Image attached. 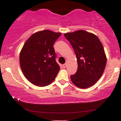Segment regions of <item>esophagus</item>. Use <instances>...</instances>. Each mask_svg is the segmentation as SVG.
I'll use <instances>...</instances> for the list:
<instances>
[{
    "label": "esophagus",
    "instance_id": "obj_1",
    "mask_svg": "<svg viewBox=\"0 0 121 121\" xmlns=\"http://www.w3.org/2000/svg\"><path fill=\"white\" fill-rule=\"evenodd\" d=\"M67 63H65L64 64H63V68H65V67H67Z\"/></svg>",
    "mask_w": 121,
    "mask_h": 121
}]
</instances>
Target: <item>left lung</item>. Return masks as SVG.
<instances>
[{"label":"left lung","instance_id":"8db88e82","mask_svg":"<svg viewBox=\"0 0 121 121\" xmlns=\"http://www.w3.org/2000/svg\"><path fill=\"white\" fill-rule=\"evenodd\" d=\"M70 42L77 57V71L71 76L72 83L78 87H91L101 78L105 68L107 57L98 37L84 30L64 34Z\"/></svg>","mask_w":121,"mask_h":121}]
</instances>
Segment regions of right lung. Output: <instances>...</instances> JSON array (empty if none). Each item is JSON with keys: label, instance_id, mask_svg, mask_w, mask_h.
Returning a JSON list of instances; mask_svg holds the SVG:
<instances>
[{"label": "right lung", "instance_id": "add662e5", "mask_svg": "<svg viewBox=\"0 0 121 121\" xmlns=\"http://www.w3.org/2000/svg\"><path fill=\"white\" fill-rule=\"evenodd\" d=\"M61 35L50 30L34 33L28 39L20 53V64L25 77L36 86L53 82L59 71L53 44Z\"/></svg>", "mask_w": 121, "mask_h": 121}]
</instances>
